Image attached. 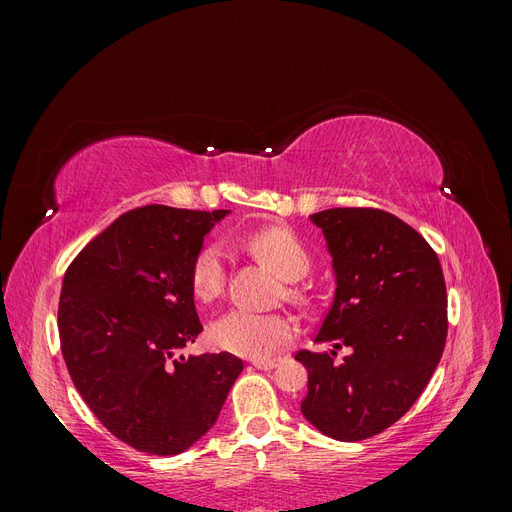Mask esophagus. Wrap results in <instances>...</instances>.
I'll list each match as a JSON object with an SVG mask.
<instances>
[{
  "label": "esophagus",
  "mask_w": 512,
  "mask_h": 512,
  "mask_svg": "<svg viewBox=\"0 0 512 512\" xmlns=\"http://www.w3.org/2000/svg\"><path fill=\"white\" fill-rule=\"evenodd\" d=\"M277 363H280V361H277V359H267V361H252V365L256 367V369H273V367H277Z\"/></svg>",
  "instance_id": "34e87169"
}]
</instances>
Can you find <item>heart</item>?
I'll use <instances>...</instances> for the list:
<instances>
[{"instance_id": "b5f03b06", "label": "heart", "mask_w": 512, "mask_h": 512, "mask_svg": "<svg viewBox=\"0 0 512 512\" xmlns=\"http://www.w3.org/2000/svg\"><path fill=\"white\" fill-rule=\"evenodd\" d=\"M245 247L256 258L288 282H297L309 271V258L305 245L286 226L260 228L243 239ZM190 286L200 303H211L220 297L226 286V256L218 243L200 247L192 260ZM292 299H301L299 288H290ZM297 335V322L286 314H260L250 309H230L209 327L213 346L226 352L245 356V359H269L290 339Z\"/></svg>"}]
</instances>
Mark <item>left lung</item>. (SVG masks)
<instances>
[{"mask_svg":"<svg viewBox=\"0 0 512 512\" xmlns=\"http://www.w3.org/2000/svg\"><path fill=\"white\" fill-rule=\"evenodd\" d=\"M333 256L335 297L316 342L351 348L299 350L307 369L301 412L324 436L359 442L397 423L425 391L446 344V284L440 260L393 213L369 207L309 215Z\"/></svg>","mask_w":512,"mask_h":512,"instance_id":"8db88e82","label":"left lung"}]
</instances>
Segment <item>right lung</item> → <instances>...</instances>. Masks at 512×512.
Wrapping results in <instances>:
<instances>
[{
	"instance_id": "1",
	"label": "right lung",
	"mask_w": 512,
	"mask_h": 512,
	"mask_svg": "<svg viewBox=\"0 0 512 512\" xmlns=\"http://www.w3.org/2000/svg\"><path fill=\"white\" fill-rule=\"evenodd\" d=\"M228 211L132 209L79 252L59 294V342L89 410L121 442L179 455L218 421L243 371L235 354L185 359L203 324L192 260Z\"/></svg>"
}]
</instances>
